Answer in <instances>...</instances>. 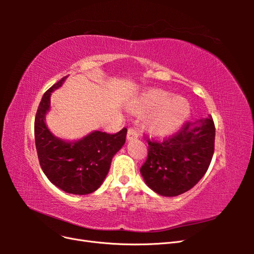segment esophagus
<instances>
[{"label": "esophagus", "mask_w": 254, "mask_h": 254, "mask_svg": "<svg viewBox=\"0 0 254 254\" xmlns=\"http://www.w3.org/2000/svg\"><path fill=\"white\" fill-rule=\"evenodd\" d=\"M137 139V132L133 128H129L128 131H127V140L128 141H132Z\"/></svg>", "instance_id": "obj_1"}]
</instances>
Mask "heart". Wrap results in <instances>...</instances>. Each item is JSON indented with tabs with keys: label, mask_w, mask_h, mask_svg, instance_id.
<instances>
[{
	"label": "heart",
	"mask_w": 254,
	"mask_h": 254,
	"mask_svg": "<svg viewBox=\"0 0 254 254\" xmlns=\"http://www.w3.org/2000/svg\"><path fill=\"white\" fill-rule=\"evenodd\" d=\"M132 111L145 113L144 125L155 136L164 137L179 130L190 114V106L179 95L162 89H147L132 105Z\"/></svg>",
	"instance_id": "1"
}]
</instances>
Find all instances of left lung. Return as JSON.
I'll list each match as a JSON object with an SVG mask.
<instances>
[{
	"instance_id": "obj_1",
	"label": "left lung",
	"mask_w": 254,
	"mask_h": 254,
	"mask_svg": "<svg viewBox=\"0 0 254 254\" xmlns=\"http://www.w3.org/2000/svg\"><path fill=\"white\" fill-rule=\"evenodd\" d=\"M215 126L211 115L187 123L163 142L148 141V157L141 167L147 187L157 194L175 197L199 182L214 153Z\"/></svg>"
}]
</instances>
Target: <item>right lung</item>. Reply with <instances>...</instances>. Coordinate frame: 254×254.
Wrapping results in <instances>:
<instances>
[{"mask_svg":"<svg viewBox=\"0 0 254 254\" xmlns=\"http://www.w3.org/2000/svg\"><path fill=\"white\" fill-rule=\"evenodd\" d=\"M65 79H60L42 96L35 119L36 148L42 171L54 186L68 194L86 195L103 184L113 156L125 144L127 129L115 134L94 130L74 141L54 134L45 117L51 110L52 92L63 86Z\"/></svg>","mask_w":254,"mask_h":254,"instance_id":"obj_1","label":"right lung"}]
</instances>
